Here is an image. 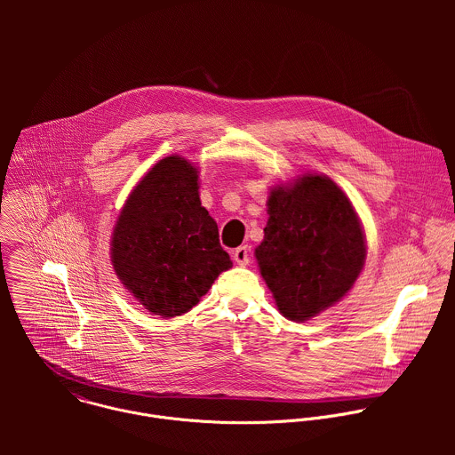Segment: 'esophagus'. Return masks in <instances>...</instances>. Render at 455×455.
I'll list each match as a JSON object with an SVG mask.
<instances>
[{"label": "esophagus", "instance_id": "1", "mask_svg": "<svg viewBox=\"0 0 455 455\" xmlns=\"http://www.w3.org/2000/svg\"><path fill=\"white\" fill-rule=\"evenodd\" d=\"M233 258H235L236 264L247 266V264H249V247H247V245L238 247V249L233 252Z\"/></svg>", "mask_w": 455, "mask_h": 455}]
</instances>
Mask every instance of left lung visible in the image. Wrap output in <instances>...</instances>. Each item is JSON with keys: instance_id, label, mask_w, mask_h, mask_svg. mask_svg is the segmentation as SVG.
Here are the masks:
<instances>
[{"instance_id": "obj_1", "label": "left lung", "mask_w": 455, "mask_h": 455, "mask_svg": "<svg viewBox=\"0 0 455 455\" xmlns=\"http://www.w3.org/2000/svg\"><path fill=\"white\" fill-rule=\"evenodd\" d=\"M260 275L280 314L301 323L339 301L366 259L361 222L345 193L327 177L307 175L267 199Z\"/></svg>"}]
</instances>
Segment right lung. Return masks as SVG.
I'll return each mask as SVG.
<instances>
[{
	"mask_svg": "<svg viewBox=\"0 0 455 455\" xmlns=\"http://www.w3.org/2000/svg\"><path fill=\"white\" fill-rule=\"evenodd\" d=\"M197 189L195 166L179 156L164 157L134 188L114 229L117 276L161 317L189 312L233 266Z\"/></svg>",
	"mask_w": 455,
	"mask_h": 455,
	"instance_id": "right-lung-1",
	"label": "right lung"
}]
</instances>
